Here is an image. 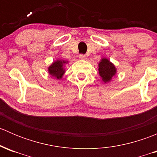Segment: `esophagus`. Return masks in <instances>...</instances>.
<instances>
[{"mask_svg":"<svg viewBox=\"0 0 157 157\" xmlns=\"http://www.w3.org/2000/svg\"><path fill=\"white\" fill-rule=\"evenodd\" d=\"M79 57H80V59H86V56L85 55H83V54H80Z\"/></svg>","mask_w":157,"mask_h":157,"instance_id":"esophagus-1","label":"esophagus"}]
</instances>
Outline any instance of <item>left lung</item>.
Here are the masks:
<instances>
[{"mask_svg": "<svg viewBox=\"0 0 157 157\" xmlns=\"http://www.w3.org/2000/svg\"><path fill=\"white\" fill-rule=\"evenodd\" d=\"M99 74L104 83H109L116 74V68L112 62L104 58L99 63Z\"/></svg>", "mask_w": 157, "mask_h": 157, "instance_id": "1", "label": "left lung"}]
</instances>
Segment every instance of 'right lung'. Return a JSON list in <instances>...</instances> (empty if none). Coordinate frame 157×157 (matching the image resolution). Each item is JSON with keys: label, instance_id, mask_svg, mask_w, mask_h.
Here are the masks:
<instances>
[{"label": "right lung", "instance_id": "1", "mask_svg": "<svg viewBox=\"0 0 157 157\" xmlns=\"http://www.w3.org/2000/svg\"><path fill=\"white\" fill-rule=\"evenodd\" d=\"M67 63V61L63 60H57L54 61L48 67V71L52 77H55L58 80L62 78V76L65 73V70L64 68V64Z\"/></svg>", "mask_w": 157, "mask_h": 157}]
</instances>
